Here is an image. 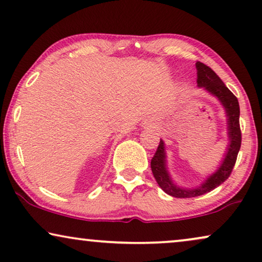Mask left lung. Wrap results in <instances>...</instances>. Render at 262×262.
Wrapping results in <instances>:
<instances>
[{
	"label": "left lung",
	"mask_w": 262,
	"mask_h": 262,
	"mask_svg": "<svg viewBox=\"0 0 262 262\" xmlns=\"http://www.w3.org/2000/svg\"><path fill=\"white\" fill-rule=\"evenodd\" d=\"M196 70H198V85L205 89L218 97V100L222 102V104L225 108L227 115V135H229L230 144L227 148V152L224 159L223 164L216 169L215 173H213L209 178L206 179L201 185L195 189H183L177 186L172 182L169 177L167 168H166V152L165 144L160 139V143L156 149V152L152 156L150 166L152 174H154L156 182L160 188L166 193L178 199H189L201 196L203 193L212 191L216 186H219L229 178L231 172H232L233 166L236 164L237 155H238L241 143H242V134H241L239 127V104L237 97L231 91L227 89V86L223 83V80L216 76V73L207 66V64L196 62Z\"/></svg>",
	"instance_id": "left-lung-1"
}]
</instances>
